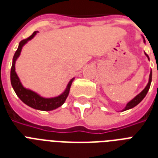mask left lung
I'll return each mask as SVG.
<instances>
[{
  "label": "left lung",
  "mask_w": 158,
  "mask_h": 158,
  "mask_svg": "<svg viewBox=\"0 0 158 158\" xmlns=\"http://www.w3.org/2000/svg\"><path fill=\"white\" fill-rule=\"evenodd\" d=\"M143 43H145V40H144V38H143ZM144 54H145V56L148 57V59L149 60V57H148V55L146 54L145 52H144ZM151 82H152V70H151V72H150L149 79H148V84L144 88V89H143L142 92H140L139 94H138L137 96H135V98L132 99V100H130V101L127 104H126L125 107L124 108L123 110H121V111H125V110H130V109H131V108H133V107H135V106H137L138 104L140 102L142 101L143 99L145 98V96L147 95L148 92V90H149L150 85H151Z\"/></svg>",
  "instance_id": "left-lung-1"
}]
</instances>
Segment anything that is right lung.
Returning a JSON list of instances; mask_svg holds the SVG:
<instances>
[{
    "instance_id": "add662e5",
    "label": "right lung",
    "mask_w": 158,
    "mask_h": 158,
    "mask_svg": "<svg viewBox=\"0 0 158 158\" xmlns=\"http://www.w3.org/2000/svg\"><path fill=\"white\" fill-rule=\"evenodd\" d=\"M37 33H38V31H35L29 38L22 40L19 44L18 49L14 55L13 61H12V66H11L10 69V82L16 95L23 103H25L27 106L33 108V109H36V110L48 111V110H55L64 103V102L69 94L70 86H71L72 82L74 81V78L69 80L66 88L62 94L56 97H53V98H44V97L41 96L40 94H38V93L29 89H27L23 86L21 83L20 79L16 74L15 62L20 56L21 51H22L23 46L25 45L28 41L32 40L35 37Z\"/></svg>"
}]
</instances>
